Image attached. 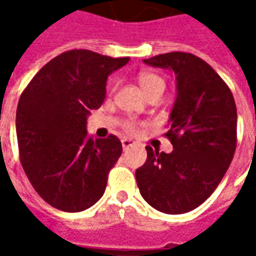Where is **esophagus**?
Listing matches in <instances>:
<instances>
[{"instance_id":"esophagus-1","label":"esophagus","mask_w":256,"mask_h":256,"mask_svg":"<svg viewBox=\"0 0 256 256\" xmlns=\"http://www.w3.org/2000/svg\"><path fill=\"white\" fill-rule=\"evenodd\" d=\"M121 142H122L124 151H126V150H130V148L135 146V142H132V141H131V140H128V138H124Z\"/></svg>"}]
</instances>
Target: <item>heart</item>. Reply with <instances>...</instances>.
<instances>
[{"mask_svg":"<svg viewBox=\"0 0 256 256\" xmlns=\"http://www.w3.org/2000/svg\"><path fill=\"white\" fill-rule=\"evenodd\" d=\"M138 82H140L142 91L146 94V95L150 92H152V91H155V90H160V88H162L164 90V86H165V82H164L162 78L158 74H154V72H141V74L138 75ZM124 130H125L126 132L134 134L136 132L138 126H136V122H135V121L128 120V121L124 122Z\"/></svg>","mask_w":256,"mask_h":256,"instance_id":"obj_1","label":"heart"}]
</instances>
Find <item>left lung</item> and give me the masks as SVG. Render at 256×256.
<instances>
[{
    "label": "left lung",
    "mask_w": 256,
    "mask_h": 256,
    "mask_svg": "<svg viewBox=\"0 0 256 256\" xmlns=\"http://www.w3.org/2000/svg\"><path fill=\"white\" fill-rule=\"evenodd\" d=\"M176 75L170 154L146 146L135 172L142 198L165 214H185L205 202L222 181L236 148V105L230 86L211 65L190 52L144 60Z\"/></svg>",
    "instance_id": "1"
}]
</instances>
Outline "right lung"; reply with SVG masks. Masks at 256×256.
<instances>
[{
	"label": "right lung",
	"instance_id": "right-lung-1",
	"mask_svg": "<svg viewBox=\"0 0 256 256\" xmlns=\"http://www.w3.org/2000/svg\"><path fill=\"white\" fill-rule=\"evenodd\" d=\"M128 61L90 50L65 51L46 62L20 96V161L38 195L60 211H84L105 192L122 144L112 134L94 140L86 115L102 105L108 75Z\"/></svg>",
	"mask_w": 256,
	"mask_h": 256
}]
</instances>
